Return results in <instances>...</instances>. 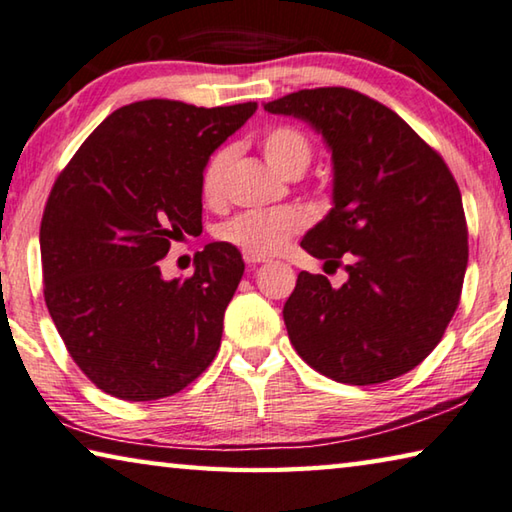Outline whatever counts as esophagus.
I'll list each match as a JSON object with an SVG mask.
<instances>
[{
    "label": "esophagus",
    "mask_w": 512,
    "mask_h": 512,
    "mask_svg": "<svg viewBox=\"0 0 512 512\" xmlns=\"http://www.w3.org/2000/svg\"><path fill=\"white\" fill-rule=\"evenodd\" d=\"M245 261L249 263V265H258V263H265L267 258L265 256H254V254H245Z\"/></svg>",
    "instance_id": "esophagus-1"
}]
</instances>
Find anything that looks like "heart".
Segmentation results:
<instances>
[{"mask_svg": "<svg viewBox=\"0 0 512 512\" xmlns=\"http://www.w3.org/2000/svg\"><path fill=\"white\" fill-rule=\"evenodd\" d=\"M261 149L276 172L288 179H297L299 174L311 165L313 142L304 131L292 127V124H279L265 131L261 138ZM236 158V149L231 145L217 147L206 158L201 167L199 188L201 197L208 204H220L226 195V177L229 167ZM306 226V215L297 208H274V211H247L217 229V238L238 247L245 254L270 256L288 245L290 238Z\"/></svg>", "mask_w": 512, "mask_h": 512, "instance_id": "heart-1", "label": "heart"}]
</instances>
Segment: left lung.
<instances>
[{"instance_id": "1", "label": "left lung", "mask_w": 512, "mask_h": 512, "mask_svg": "<svg viewBox=\"0 0 512 512\" xmlns=\"http://www.w3.org/2000/svg\"><path fill=\"white\" fill-rule=\"evenodd\" d=\"M322 133L333 161V208L301 240L340 265L299 272L283 306L297 354L329 379L374 385L431 354L454 317L467 270V222L442 156L376 99L349 88L299 90L265 104Z\"/></svg>"}]
</instances>
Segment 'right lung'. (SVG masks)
Here are the masks:
<instances>
[{"instance_id": "add662e5", "label": "right lung", "mask_w": 512, "mask_h": 512, "mask_svg": "<svg viewBox=\"0 0 512 512\" xmlns=\"http://www.w3.org/2000/svg\"><path fill=\"white\" fill-rule=\"evenodd\" d=\"M256 108L122 106L58 174L40 222L45 304L74 363L106 395L170 397L213 363L245 272L240 251L211 242L183 281H165L158 261L172 240L201 233V167Z\"/></svg>"}]
</instances>
